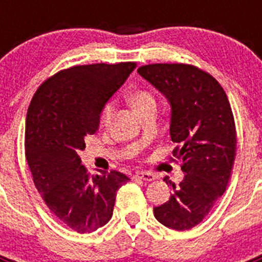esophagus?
<instances>
[{
	"label": "esophagus",
	"instance_id": "34e87169",
	"mask_svg": "<svg viewBox=\"0 0 262 262\" xmlns=\"http://www.w3.org/2000/svg\"><path fill=\"white\" fill-rule=\"evenodd\" d=\"M135 177L140 178V180H143V181H155L157 178L156 174H154V173L151 172H136Z\"/></svg>",
	"mask_w": 262,
	"mask_h": 262
}]
</instances>
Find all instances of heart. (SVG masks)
Masks as SVG:
<instances>
[{"label":"heart","mask_w":262,"mask_h":262,"mask_svg":"<svg viewBox=\"0 0 262 262\" xmlns=\"http://www.w3.org/2000/svg\"><path fill=\"white\" fill-rule=\"evenodd\" d=\"M131 103H133L134 108H135L138 113L143 111L144 108L149 107V106H156V98H155L154 94L148 90L140 89L134 92L133 96H131ZM115 105L113 101H108L105 106H103L102 111H101V124L103 127L108 126V123L113 119V115H114Z\"/></svg>","instance_id":"b5f03b06"}]
</instances>
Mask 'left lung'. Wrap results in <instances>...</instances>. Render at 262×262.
I'll use <instances>...</instances> for the list:
<instances>
[{"label":"left lung","mask_w":262,"mask_h":262,"mask_svg":"<svg viewBox=\"0 0 262 262\" xmlns=\"http://www.w3.org/2000/svg\"><path fill=\"white\" fill-rule=\"evenodd\" d=\"M172 106L170 138L178 143L172 161L180 160L185 177L168 202L154 209L168 228L190 230L209 215L223 195L236 156L232 108L222 85L190 64H148L138 69Z\"/></svg>","instance_id":"1"}]
</instances>
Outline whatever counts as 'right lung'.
<instances>
[{
    "label": "right lung",
    "instance_id": "right-lung-1",
    "mask_svg": "<svg viewBox=\"0 0 262 262\" xmlns=\"http://www.w3.org/2000/svg\"><path fill=\"white\" fill-rule=\"evenodd\" d=\"M136 62L89 64L62 69L38 88L26 117L25 151L34 184L64 226L89 233L113 216L117 191L129 178L118 170L90 176L78 156L85 138Z\"/></svg>",
    "mask_w": 262,
    "mask_h": 262
}]
</instances>
